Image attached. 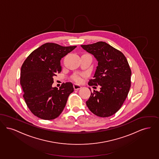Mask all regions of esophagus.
<instances>
[{"instance_id":"34e87169","label":"esophagus","mask_w":159,"mask_h":159,"mask_svg":"<svg viewBox=\"0 0 159 159\" xmlns=\"http://www.w3.org/2000/svg\"><path fill=\"white\" fill-rule=\"evenodd\" d=\"M74 88L75 90H77L80 89L81 88H82V87L81 85H78L76 84H74Z\"/></svg>"}]
</instances>
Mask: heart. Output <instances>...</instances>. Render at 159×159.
Here are the masks:
<instances>
[{
    "instance_id": "obj_1",
    "label": "heart",
    "mask_w": 159,
    "mask_h": 159,
    "mask_svg": "<svg viewBox=\"0 0 159 159\" xmlns=\"http://www.w3.org/2000/svg\"><path fill=\"white\" fill-rule=\"evenodd\" d=\"M74 80L78 83H80L82 81V78H81V76L80 75H75L74 77Z\"/></svg>"
}]
</instances>
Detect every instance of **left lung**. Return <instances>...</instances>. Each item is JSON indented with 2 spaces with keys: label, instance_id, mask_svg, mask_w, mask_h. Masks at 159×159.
I'll return each instance as SVG.
<instances>
[{
  "label": "left lung",
  "instance_id": "8db88e82",
  "mask_svg": "<svg viewBox=\"0 0 159 159\" xmlns=\"http://www.w3.org/2000/svg\"><path fill=\"white\" fill-rule=\"evenodd\" d=\"M81 46L98 61L94 75L88 84L93 88L100 87L99 91L91 93L86 104L97 116H111L120 109L131 87V70L128 61L120 51L106 42Z\"/></svg>",
  "mask_w": 159,
  "mask_h": 159
}]
</instances>
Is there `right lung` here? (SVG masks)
I'll return each instance as SVG.
<instances>
[{"instance_id":"right-lung-1","label":"right lung","mask_w":159,"mask_h":159,"mask_svg":"<svg viewBox=\"0 0 159 159\" xmlns=\"http://www.w3.org/2000/svg\"><path fill=\"white\" fill-rule=\"evenodd\" d=\"M76 46H62L47 43L35 49L23 63L20 84L23 97L33 115L44 120L58 117L63 111L73 84L63 83L59 89L52 87L53 76L62 70L61 60Z\"/></svg>"}]
</instances>
